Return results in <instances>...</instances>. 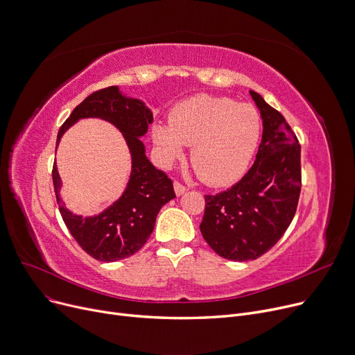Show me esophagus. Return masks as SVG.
Segmentation results:
<instances>
[{"instance_id": "obj_1", "label": "esophagus", "mask_w": 355, "mask_h": 355, "mask_svg": "<svg viewBox=\"0 0 355 355\" xmlns=\"http://www.w3.org/2000/svg\"><path fill=\"white\" fill-rule=\"evenodd\" d=\"M174 190H175V194H177V196H182L187 189H185L181 182L175 181V182H174Z\"/></svg>"}]
</instances>
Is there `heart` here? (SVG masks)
Listing matches in <instances>:
<instances>
[{"label":"heart","mask_w":355,"mask_h":355,"mask_svg":"<svg viewBox=\"0 0 355 355\" xmlns=\"http://www.w3.org/2000/svg\"><path fill=\"white\" fill-rule=\"evenodd\" d=\"M260 137V116L249 105L200 95L180 103L170 122L153 126V139L165 164L193 145L190 161L207 184L221 185L243 175Z\"/></svg>","instance_id":"obj_1"}]
</instances>
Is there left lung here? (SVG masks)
Returning a JSON list of instances; mask_svg holds the SVG:
<instances>
[{"mask_svg": "<svg viewBox=\"0 0 355 355\" xmlns=\"http://www.w3.org/2000/svg\"><path fill=\"white\" fill-rule=\"evenodd\" d=\"M250 96L263 121L262 142L248 174L233 187L206 196L200 225L221 257L246 262L272 249L295 216L301 194V145L282 114L259 93Z\"/></svg>", "mask_w": 355, "mask_h": 355, "instance_id": "1", "label": "left lung"}]
</instances>
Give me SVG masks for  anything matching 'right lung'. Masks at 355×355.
Instances as JSON below:
<instances>
[{"label":"right lung","instance_id":"right-lung-1","mask_svg":"<svg viewBox=\"0 0 355 355\" xmlns=\"http://www.w3.org/2000/svg\"><path fill=\"white\" fill-rule=\"evenodd\" d=\"M99 118L116 126L129 148L130 175L122 196L96 216H78L66 209L60 198L62 180L53 165V185L59 210L70 234L79 246L101 262H116L137 253L151 236L164 204L175 198L173 181L149 162L145 155L148 125L153 112L139 99L126 98L118 86L93 92L62 125L58 145L66 130L80 119Z\"/></svg>","mask_w":355,"mask_h":355}]
</instances>
